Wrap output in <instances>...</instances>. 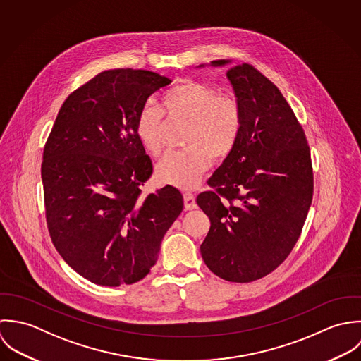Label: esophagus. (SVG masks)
Here are the masks:
<instances>
[{
    "label": "esophagus",
    "instance_id": "obj_1",
    "mask_svg": "<svg viewBox=\"0 0 361 361\" xmlns=\"http://www.w3.org/2000/svg\"><path fill=\"white\" fill-rule=\"evenodd\" d=\"M195 207H197V202H195L194 194L185 192V194H184V208H185L187 211H192Z\"/></svg>",
    "mask_w": 361,
    "mask_h": 361
}]
</instances>
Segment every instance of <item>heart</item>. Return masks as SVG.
Segmentation results:
<instances>
[{
    "instance_id": "obj_1",
    "label": "heart",
    "mask_w": 361,
    "mask_h": 361,
    "mask_svg": "<svg viewBox=\"0 0 361 361\" xmlns=\"http://www.w3.org/2000/svg\"><path fill=\"white\" fill-rule=\"evenodd\" d=\"M161 107L146 103L138 113L137 134L149 153L157 156L163 147L164 114L188 123L184 134L185 150L167 153L156 166L160 184L181 190L194 188L208 171L211 159H226L238 142L243 110L231 94H219L207 83L185 80L169 89Z\"/></svg>"
}]
</instances>
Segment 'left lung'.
Segmentation results:
<instances>
[{
    "label": "left lung",
    "instance_id": "8db88e82",
    "mask_svg": "<svg viewBox=\"0 0 361 361\" xmlns=\"http://www.w3.org/2000/svg\"><path fill=\"white\" fill-rule=\"evenodd\" d=\"M226 76L243 110V130L208 181L216 191L197 198L211 220L201 254L216 276L245 283L276 269L297 243L312 201V166L305 134L281 90L250 64Z\"/></svg>",
    "mask_w": 361,
    "mask_h": 361
}]
</instances>
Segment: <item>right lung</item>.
Listing matches in <instances>:
<instances>
[{"label":"right lung","mask_w":361,"mask_h":361,"mask_svg":"<svg viewBox=\"0 0 361 361\" xmlns=\"http://www.w3.org/2000/svg\"><path fill=\"white\" fill-rule=\"evenodd\" d=\"M169 83L145 70L96 75L63 103L44 146L51 241L92 283L116 288L144 279L183 211V195L171 185L146 197L141 191L153 167L137 134L138 113Z\"/></svg>","instance_id":"obj_1"}]
</instances>
